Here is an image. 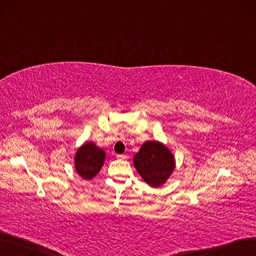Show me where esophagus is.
<instances>
[{"label":"esophagus","instance_id":"esophagus-1","mask_svg":"<svg viewBox=\"0 0 256 256\" xmlns=\"http://www.w3.org/2000/svg\"><path fill=\"white\" fill-rule=\"evenodd\" d=\"M127 156L125 154H116V158L118 160H125Z\"/></svg>","mask_w":256,"mask_h":256}]
</instances>
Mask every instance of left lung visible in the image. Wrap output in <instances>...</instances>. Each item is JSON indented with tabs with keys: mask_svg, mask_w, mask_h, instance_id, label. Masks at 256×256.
I'll return each mask as SVG.
<instances>
[{
	"mask_svg": "<svg viewBox=\"0 0 256 256\" xmlns=\"http://www.w3.org/2000/svg\"><path fill=\"white\" fill-rule=\"evenodd\" d=\"M138 174L149 186L158 188L167 182L176 168V158L170 149L158 140H148L134 156Z\"/></svg>",
	"mask_w": 256,
	"mask_h": 256,
	"instance_id": "left-lung-1",
	"label": "left lung"
}]
</instances>
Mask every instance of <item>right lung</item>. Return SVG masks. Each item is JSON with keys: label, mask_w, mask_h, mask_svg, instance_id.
<instances>
[{"label": "right lung", "mask_w": 256, "mask_h": 256, "mask_svg": "<svg viewBox=\"0 0 256 256\" xmlns=\"http://www.w3.org/2000/svg\"><path fill=\"white\" fill-rule=\"evenodd\" d=\"M105 150L92 142H86L76 152L74 168L78 174L84 180H92L104 165Z\"/></svg>", "instance_id": "obj_1"}]
</instances>
